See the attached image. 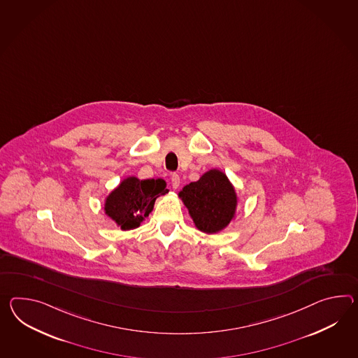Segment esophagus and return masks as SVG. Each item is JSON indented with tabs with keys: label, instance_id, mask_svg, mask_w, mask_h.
Masks as SVG:
<instances>
[{
	"label": "esophagus",
	"instance_id": "obj_1",
	"mask_svg": "<svg viewBox=\"0 0 358 358\" xmlns=\"http://www.w3.org/2000/svg\"><path fill=\"white\" fill-rule=\"evenodd\" d=\"M171 181H172L173 189H177V187L180 186V176L177 175V173H172V176H171Z\"/></svg>",
	"mask_w": 358,
	"mask_h": 358
}]
</instances>
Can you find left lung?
I'll return each mask as SVG.
<instances>
[{
    "mask_svg": "<svg viewBox=\"0 0 358 358\" xmlns=\"http://www.w3.org/2000/svg\"><path fill=\"white\" fill-rule=\"evenodd\" d=\"M189 210L195 227L212 234L222 230L234 217L236 195L227 176L210 169L196 182L189 183L178 194Z\"/></svg>",
    "mask_w": 358,
    "mask_h": 358,
    "instance_id": "obj_1",
    "label": "left lung"
}]
</instances>
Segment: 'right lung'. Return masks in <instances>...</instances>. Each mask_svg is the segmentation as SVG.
<instances>
[{"label":"right lung","mask_w":358,"mask_h":358,"mask_svg":"<svg viewBox=\"0 0 358 358\" xmlns=\"http://www.w3.org/2000/svg\"><path fill=\"white\" fill-rule=\"evenodd\" d=\"M168 190L163 180H138L125 178L106 199L105 210L122 230L140 227L142 220L148 217L154 208L159 195Z\"/></svg>","instance_id":"right-lung-1"}]
</instances>
